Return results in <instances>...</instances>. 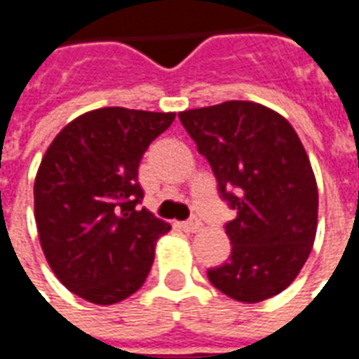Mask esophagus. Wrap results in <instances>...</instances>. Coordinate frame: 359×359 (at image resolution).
Segmentation results:
<instances>
[{
	"instance_id": "esophagus-1",
	"label": "esophagus",
	"mask_w": 359,
	"mask_h": 359,
	"mask_svg": "<svg viewBox=\"0 0 359 359\" xmlns=\"http://www.w3.org/2000/svg\"><path fill=\"white\" fill-rule=\"evenodd\" d=\"M200 226H202V223H200L198 219H190V221L180 223V229H182L184 233H198V231H200Z\"/></svg>"
}]
</instances>
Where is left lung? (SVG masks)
<instances>
[{
    "instance_id": "obj_1",
    "label": "left lung",
    "mask_w": 359,
    "mask_h": 359,
    "mask_svg": "<svg viewBox=\"0 0 359 359\" xmlns=\"http://www.w3.org/2000/svg\"><path fill=\"white\" fill-rule=\"evenodd\" d=\"M179 118L236 211L225 225L231 257L208 269L211 285L246 304L283 292L317 231L316 175L298 134L277 111L241 100L182 111Z\"/></svg>"
}]
</instances>
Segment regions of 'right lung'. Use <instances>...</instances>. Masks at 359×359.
Returning a JSON list of instances; mask_svg holds the SVG:
<instances>
[{
  "mask_svg": "<svg viewBox=\"0 0 359 359\" xmlns=\"http://www.w3.org/2000/svg\"><path fill=\"white\" fill-rule=\"evenodd\" d=\"M175 113L102 107L53 138L34 180L43 256L76 296L111 306L148 277L156 242L171 226L146 208L138 165Z\"/></svg>",
  "mask_w": 359,
  "mask_h": 359,
  "instance_id": "obj_1",
  "label": "right lung"
}]
</instances>
